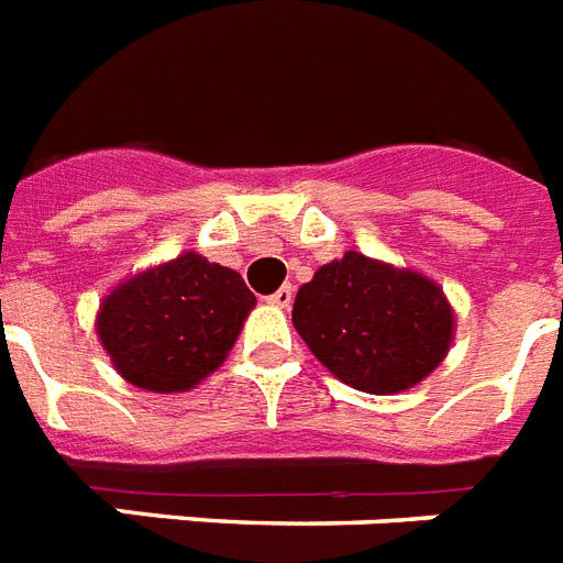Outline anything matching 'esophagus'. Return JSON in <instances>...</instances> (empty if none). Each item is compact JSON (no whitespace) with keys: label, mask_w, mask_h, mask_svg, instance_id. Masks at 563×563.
<instances>
[{"label":"esophagus","mask_w":563,"mask_h":563,"mask_svg":"<svg viewBox=\"0 0 563 563\" xmlns=\"http://www.w3.org/2000/svg\"><path fill=\"white\" fill-rule=\"evenodd\" d=\"M269 305H276V308H290V302H294V287L290 285H282L273 296H267Z\"/></svg>","instance_id":"esophagus-1"}]
</instances>
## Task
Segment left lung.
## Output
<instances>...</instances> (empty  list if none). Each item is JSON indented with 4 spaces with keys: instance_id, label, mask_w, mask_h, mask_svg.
Masks as SVG:
<instances>
[{
    "instance_id": "obj_1",
    "label": "left lung",
    "mask_w": 563,
    "mask_h": 563,
    "mask_svg": "<svg viewBox=\"0 0 563 563\" xmlns=\"http://www.w3.org/2000/svg\"><path fill=\"white\" fill-rule=\"evenodd\" d=\"M294 325L343 384L389 395L416 386L442 363L453 310L430 278L345 253L299 287Z\"/></svg>"
}]
</instances>
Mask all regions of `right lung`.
Returning a JSON list of instances; mask_svg holds the SVG:
<instances>
[{
  "mask_svg": "<svg viewBox=\"0 0 563 563\" xmlns=\"http://www.w3.org/2000/svg\"><path fill=\"white\" fill-rule=\"evenodd\" d=\"M253 305L235 269L186 253L115 287L98 313V336L124 380L183 393L223 363Z\"/></svg>",
  "mask_w": 563,
  "mask_h": 563,
  "instance_id": "1",
  "label": "right lung"
}]
</instances>
